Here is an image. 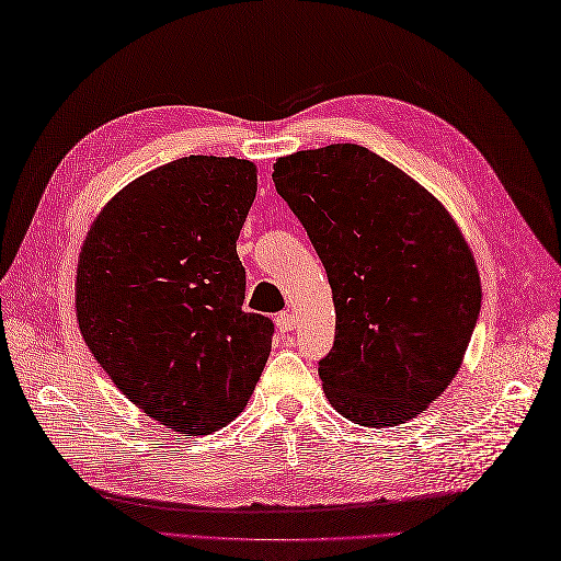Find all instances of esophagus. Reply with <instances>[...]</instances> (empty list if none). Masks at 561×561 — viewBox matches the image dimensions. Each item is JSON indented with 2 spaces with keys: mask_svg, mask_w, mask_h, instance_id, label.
Instances as JSON below:
<instances>
[{
  "mask_svg": "<svg viewBox=\"0 0 561 561\" xmlns=\"http://www.w3.org/2000/svg\"><path fill=\"white\" fill-rule=\"evenodd\" d=\"M276 325H278V331H280V333H290V331H295V328H297L295 313H293V311H283L280 317L276 319Z\"/></svg>",
  "mask_w": 561,
  "mask_h": 561,
  "instance_id": "34e87169",
  "label": "esophagus"
}]
</instances>
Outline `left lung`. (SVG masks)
I'll use <instances>...</instances> for the list:
<instances>
[{"label":"left lung","mask_w":561,"mask_h":561,"mask_svg":"<svg viewBox=\"0 0 561 561\" xmlns=\"http://www.w3.org/2000/svg\"><path fill=\"white\" fill-rule=\"evenodd\" d=\"M273 183L333 290L335 343L319 362L328 402L368 428L426 412L457 376L481 311L455 218L412 175L350 142L276 159Z\"/></svg>","instance_id":"left-lung-1"}]
</instances>
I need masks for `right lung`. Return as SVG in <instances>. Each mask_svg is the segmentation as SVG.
I'll return each instance as SVG.
<instances>
[{
    "mask_svg": "<svg viewBox=\"0 0 561 561\" xmlns=\"http://www.w3.org/2000/svg\"><path fill=\"white\" fill-rule=\"evenodd\" d=\"M254 195L248 159H175L118 190L80 248V335L114 386L175 433L228 426L268 359L273 323L242 311L236 250Z\"/></svg>",
    "mask_w": 561,
    "mask_h": 561,
    "instance_id": "right-lung-1",
    "label": "right lung"
}]
</instances>
